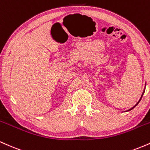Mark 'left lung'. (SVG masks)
<instances>
[{
	"instance_id": "left-lung-1",
	"label": "left lung",
	"mask_w": 150,
	"mask_h": 150,
	"mask_svg": "<svg viewBox=\"0 0 150 150\" xmlns=\"http://www.w3.org/2000/svg\"><path fill=\"white\" fill-rule=\"evenodd\" d=\"M145 87H146V83H145ZM145 87H144V90H143V92H142V95H141V97H140V99H139V101H137V104H136L135 105V106H132V107L131 108H130V109H128V111H125V112H127V111H131V110H132V109H133V108H135V106H137V105L139 104V102H140V100H141V99H142V96H143V94H144V90H145Z\"/></svg>"
}]
</instances>
